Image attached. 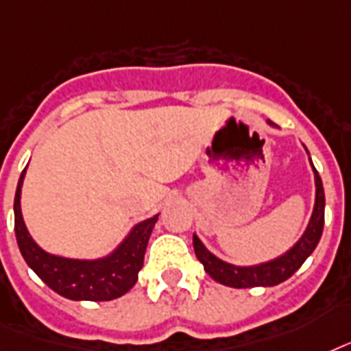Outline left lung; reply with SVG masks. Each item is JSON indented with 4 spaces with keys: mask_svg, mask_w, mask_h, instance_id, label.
I'll list each match as a JSON object with an SVG mask.
<instances>
[{
    "mask_svg": "<svg viewBox=\"0 0 351 351\" xmlns=\"http://www.w3.org/2000/svg\"><path fill=\"white\" fill-rule=\"evenodd\" d=\"M267 124L271 128H276V124H273L271 121H267ZM309 162H311V157H309ZM311 168H313L315 176L313 213H311L309 223L304 230V234L300 236V240L289 251L280 254L278 258L269 260V262L256 263V265H234V263L225 262V260L216 256L214 252L208 251L205 243L194 234L195 256L203 263V267H205L210 278L227 287H236V289H243V287H273L286 282L287 278H291L295 271L315 251V247H317L320 236H322V229H324V186H322V179H320L319 172L315 170L313 162H311Z\"/></svg>",
    "mask_w": 351,
    "mask_h": 351,
    "instance_id": "1",
    "label": "left lung"
}]
</instances>
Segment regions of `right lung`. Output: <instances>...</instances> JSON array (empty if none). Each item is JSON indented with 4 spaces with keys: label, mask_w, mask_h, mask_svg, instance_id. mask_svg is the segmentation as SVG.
Returning <instances> with one entry per match:
<instances>
[{
    "label": "right lung",
    "mask_w": 351,
    "mask_h": 351,
    "mask_svg": "<svg viewBox=\"0 0 351 351\" xmlns=\"http://www.w3.org/2000/svg\"><path fill=\"white\" fill-rule=\"evenodd\" d=\"M27 168L21 172L14 197V232L27 265L54 293L69 300L106 302L126 295L138 278L145 252L159 214L133 227L117 249L100 258H65L43 251L32 240L21 214V186Z\"/></svg>",
    "instance_id": "add662e5"
}]
</instances>
